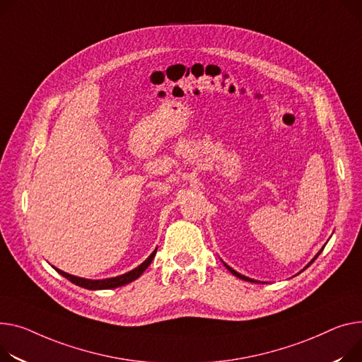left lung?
I'll return each mask as SVG.
<instances>
[{
	"label": "left lung",
	"instance_id": "8db88e82",
	"mask_svg": "<svg viewBox=\"0 0 362 362\" xmlns=\"http://www.w3.org/2000/svg\"><path fill=\"white\" fill-rule=\"evenodd\" d=\"M322 250H323V249H322ZM322 250H320V252H322ZM320 252H319V253H317V255L315 256V259H313V260H311V262H310V263L307 264V267H305V268H308V267H310V264H311L313 262H315V260L317 259V256L320 255ZM226 267H227V264H226ZM305 268H304V269H305ZM227 269H228V271H230V272H231V274H233L234 276H237V278H240V279H245V281H249V282H256V281H253V279H250V278H247V276H243V275H240L238 272H235V271H234V269H231L230 267H227Z\"/></svg>",
	"mask_w": 362,
	"mask_h": 362
}]
</instances>
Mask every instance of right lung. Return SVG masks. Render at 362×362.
I'll return each mask as SVG.
<instances>
[{
	"mask_svg": "<svg viewBox=\"0 0 362 362\" xmlns=\"http://www.w3.org/2000/svg\"><path fill=\"white\" fill-rule=\"evenodd\" d=\"M156 252H157V249H156L146 260H144V262L139 264V267H136V268L132 269L131 272H127V274L120 275V276L109 278V279H100V281H99V279H98V281H94V279H84V278H78V276H74V275H69V274H66V272H64V271H59V269H57V268H55V269H57V272L61 274L64 278H66V279L71 281L72 284H76V285H78V286L86 288V290H110V288H117V286L127 285V284L135 281L136 278H139V276L142 275V272L150 267L151 260H153L154 256H156Z\"/></svg>",
	"mask_w": 362,
	"mask_h": 362,
	"instance_id": "add662e5",
	"label": "right lung"
}]
</instances>
